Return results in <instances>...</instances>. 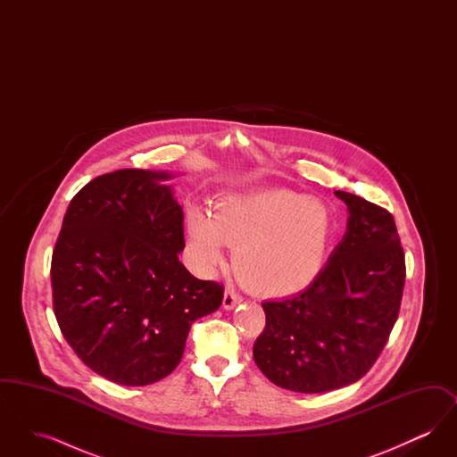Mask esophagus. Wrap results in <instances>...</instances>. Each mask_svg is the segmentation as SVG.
Returning <instances> with one entry per match:
<instances>
[{
  "label": "esophagus",
  "instance_id": "1",
  "mask_svg": "<svg viewBox=\"0 0 457 457\" xmlns=\"http://www.w3.org/2000/svg\"><path fill=\"white\" fill-rule=\"evenodd\" d=\"M241 303V298L233 291V289H226L224 296H222V306L226 310H233L237 304Z\"/></svg>",
  "mask_w": 457,
  "mask_h": 457
}]
</instances>
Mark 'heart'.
<instances>
[{"label":"heart","instance_id":"b5f03b06","mask_svg":"<svg viewBox=\"0 0 457 457\" xmlns=\"http://www.w3.org/2000/svg\"><path fill=\"white\" fill-rule=\"evenodd\" d=\"M332 222L326 204L289 190L228 195L212 218L192 211L188 246L202 270L233 246V269L243 286L265 296H287L315 281L326 262Z\"/></svg>","mask_w":457,"mask_h":457}]
</instances>
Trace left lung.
Instances as JSON below:
<instances>
[{"mask_svg": "<svg viewBox=\"0 0 457 457\" xmlns=\"http://www.w3.org/2000/svg\"><path fill=\"white\" fill-rule=\"evenodd\" d=\"M348 229L304 291L262 303L253 345L262 373L287 391L319 394L360 380L397 320L406 263L391 212L348 192Z\"/></svg>", "mask_w": 457, "mask_h": 457, "instance_id": "obj_1", "label": "left lung"}]
</instances>
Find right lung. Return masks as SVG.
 I'll return each instance as SVG.
<instances>
[{
	"label": "right lung",
	"mask_w": 457,
	"mask_h": 457,
	"mask_svg": "<svg viewBox=\"0 0 457 457\" xmlns=\"http://www.w3.org/2000/svg\"><path fill=\"white\" fill-rule=\"evenodd\" d=\"M173 174L120 170L71 198L53 250V308L66 343L101 377L149 386L173 371L196 319L224 287L178 259L183 209L162 181Z\"/></svg>",
	"instance_id": "add662e5"
}]
</instances>
